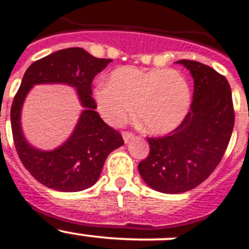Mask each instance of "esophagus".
I'll return each instance as SVG.
<instances>
[{"label":"esophagus","instance_id":"obj_1","mask_svg":"<svg viewBox=\"0 0 249 249\" xmlns=\"http://www.w3.org/2000/svg\"><path fill=\"white\" fill-rule=\"evenodd\" d=\"M123 139H124V142L127 143L130 140H132V139H134V134H132V132H129V131H124L123 132Z\"/></svg>","mask_w":249,"mask_h":249}]
</instances>
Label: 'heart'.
I'll list each match as a JSON object with an SVG mask.
<instances>
[{
	"label": "heart",
	"instance_id": "1",
	"mask_svg": "<svg viewBox=\"0 0 249 249\" xmlns=\"http://www.w3.org/2000/svg\"><path fill=\"white\" fill-rule=\"evenodd\" d=\"M99 114L108 124L122 125L132 111L151 134L174 130L187 117L192 90L177 70H141L122 66L110 72L93 93Z\"/></svg>",
	"mask_w": 249,
	"mask_h": 249
}]
</instances>
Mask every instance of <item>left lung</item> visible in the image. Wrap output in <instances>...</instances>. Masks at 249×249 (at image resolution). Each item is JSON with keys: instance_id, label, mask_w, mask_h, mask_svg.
I'll list each match as a JSON object with an SVG mask.
<instances>
[{"instance_id": "1", "label": "left lung", "mask_w": 249, "mask_h": 249, "mask_svg": "<svg viewBox=\"0 0 249 249\" xmlns=\"http://www.w3.org/2000/svg\"><path fill=\"white\" fill-rule=\"evenodd\" d=\"M194 80L190 110L178 127L162 138H148L150 153L139 163L146 184L179 194L194 189L217 167L234 125L232 93L225 76L193 60H179Z\"/></svg>"}]
</instances>
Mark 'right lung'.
I'll return each instance as SVG.
<instances>
[{"mask_svg": "<svg viewBox=\"0 0 249 249\" xmlns=\"http://www.w3.org/2000/svg\"><path fill=\"white\" fill-rule=\"evenodd\" d=\"M110 59H97L82 48H69L33 62L23 76L11 108L13 141L23 166L50 189L80 192L98 180L107 157L124 145L120 132L102 120L92 98V81ZM64 83L78 89L85 108L69 141L60 148L41 151L25 140L20 126V111L27 92L34 84Z\"/></svg>", "mask_w": 249, "mask_h": 249, "instance_id": "1", "label": "right lung"}]
</instances>
